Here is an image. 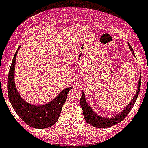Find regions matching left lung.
I'll use <instances>...</instances> for the list:
<instances>
[{"mask_svg": "<svg viewBox=\"0 0 148 148\" xmlns=\"http://www.w3.org/2000/svg\"><path fill=\"white\" fill-rule=\"evenodd\" d=\"M130 48L132 52V53L134 54V52L132 51V47L130 45ZM140 87H141V80H139V81H138V91L136 92V95L134 96V98L130 101L129 105H127V107L120 114H117L115 117H113V118L110 119L101 117V116H99V115H97V114L93 112L91 108L87 105V103L86 101L85 94H84V92L82 91V96L80 98V103L82 107V109H83V111H84V118H85V120L88 123L90 124L91 126H95V127L97 128H102V129L103 128L110 127V126H114V125L119 123L121 122L127 116L129 113L130 112V110H132V108H133L135 101L137 100L138 93L140 92Z\"/></svg>", "mask_w": 148, "mask_h": 148, "instance_id": "left-lung-1", "label": "left lung"}]
</instances>
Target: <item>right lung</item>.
Here are the masks:
<instances>
[{
    "label": "right lung",
    "instance_id": "1",
    "mask_svg": "<svg viewBox=\"0 0 148 148\" xmlns=\"http://www.w3.org/2000/svg\"><path fill=\"white\" fill-rule=\"evenodd\" d=\"M18 50V49L15 53L7 78V92L10 101L18 116L27 125L35 129L50 127L59 120L68 92L73 87L64 89L53 101L47 105L36 106L25 102L17 92L14 83L15 64Z\"/></svg>",
    "mask_w": 148,
    "mask_h": 148
}]
</instances>
